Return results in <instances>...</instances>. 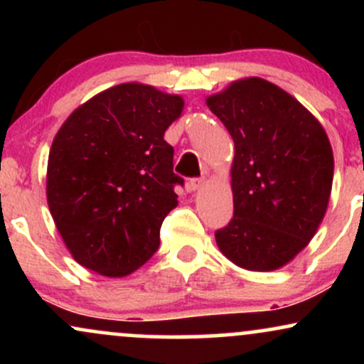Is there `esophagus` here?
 <instances>
[{
  "instance_id": "1",
  "label": "esophagus",
  "mask_w": 364,
  "mask_h": 364,
  "mask_svg": "<svg viewBox=\"0 0 364 364\" xmlns=\"http://www.w3.org/2000/svg\"><path fill=\"white\" fill-rule=\"evenodd\" d=\"M203 185H205V178H191L190 181L186 183V190L196 191V190H200Z\"/></svg>"
}]
</instances>
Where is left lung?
Instances as JSON below:
<instances>
[{
	"label": "left lung",
	"instance_id": "left-lung-1",
	"mask_svg": "<svg viewBox=\"0 0 364 364\" xmlns=\"http://www.w3.org/2000/svg\"><path fill=\"white\" fill-rule=\"evenodd\" d=\"M207 106L235 140V215L215 231L237 267L269 272L310 243L327 210L333 154L325 129L286 90L245 78Z\"/></svg>",
	"mask_w": 364,
	"mask_h": 364
}]
</instances>
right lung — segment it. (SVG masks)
Here are the masks:
<instances>
[{
    "mask_svg": "<svg viewBox=\"0 0 364 364\" xmlns=\"http://www.w3.org/2000/svg\"><path fill=\"white\" fill-rule=\"evenodd\" d=\"M183 99L121 83L75 109L54 136L48 203L58 231L85 269L123 277L157 252L162 220L178 205L174 149L166 129Z\"/></svg>",
    "mask_w": 364,
    "mask_h": 364,
    "instance_id": "right-lung-1",
    "label": "right lung"
}]
</instances>
